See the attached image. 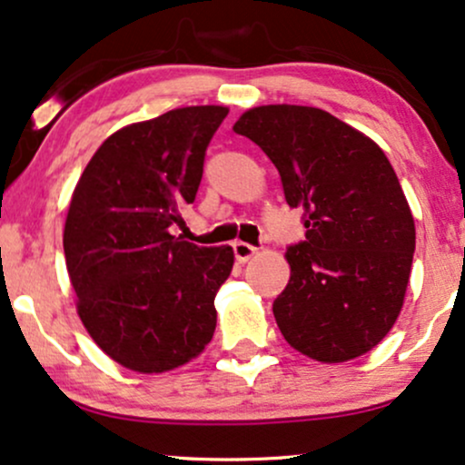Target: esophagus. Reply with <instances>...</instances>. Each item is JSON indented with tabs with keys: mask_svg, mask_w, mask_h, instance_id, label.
<instances>
[{
	"mask_svg": "<svg viewBox=\"0 0 465 465\" xmlns=\"http://www.w3.org/2000/svg\"><path fill=\"white\" fill-rule=\"evenodd\" d=\"M255 253H257V249L251 247V244H247V242H233V255H236V260L240 262V264L249 262Z\"/></svg>",
	"mask_w": 465,
	"mask_h": 465,
	"instance_id": "obj_1",
	"label": "esophagus"
}]
</instances>
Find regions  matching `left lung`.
Listing matches in <instances>:
<instances>
[{"label": "left lung", "instance_id": "8db88e82", "mask_svg": "<svg viewBox=\"0 0 465 465\" xmlns=\"http://www.w3.org/2000/svg\"><path fill=\"white\" fill-rule=\"evenodd\" d=\"M268 155L305 242L290 247V282L272 303L286 342L342 363L394 327L410 283L416 225L399 177L372 138L312 105H257L233 123Z\"/></svg>", "mask_w": 465, "mask_h": 465}]
</instances>
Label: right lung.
Here are the masks:
<instances>
[{
	"label": "right lung",
	"mask_w": 465,
	"mask_h": 465,
	"mask_svg": "<svg viewBox=\"0 0 465 465\" xmlns=\"http://www.w3.org/2000/svg\"><path fill=\"white\" fill-rule=\"evenodd\" d=\"M229 108L188 105L121 127L94 151L64 221L77 316L123 368L169 372L203 353L232 247L173 236L203 175L205 149Z\"/></svg>",
	"instance_id": "add662e5"
}]
</instances>
